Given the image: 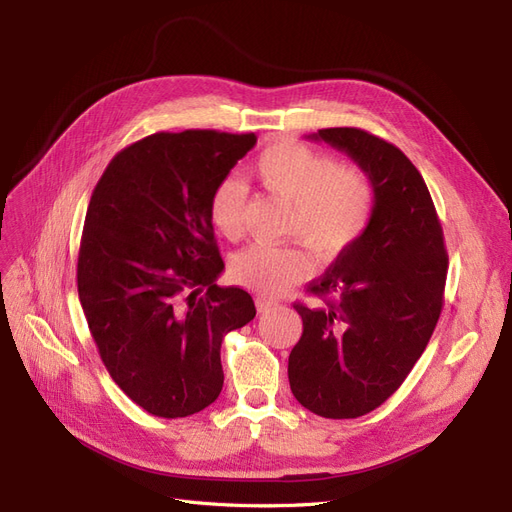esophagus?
<instances>
[{
	"label": "esophagus",
	"instance_id": "34e87169",
	"mask_svg": "<svg viewBox=\"0 0 512 512\" xmlns=\"http://www.w3.org/2000/svg\"><path fill=\"white\" fill-rule=\"evenodd\" d=\"M256 307H258V312H260V314H267V312H271V309H277V307H280V303L273 301V299L258 297V299H256Z\"/></svg>",
	"mask_w": 512,
	"mask_h": 512
}]
</instances>
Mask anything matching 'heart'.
I'll return each mask as SVG.
<instances>
[{
	"label": "heart",
	"mask_w": 512,
	"mask_h": 512,
	"mask_svg": "<svg viewBox=\"0 0 512 512\" xmlns=\"http://www.w3.org/2000/svg\"><path fill=\"white\" fill-rule=\"evenodd\" d=\"M262 188L290 205L286 235L318 260H335L363 237L374 213V185L363 168L333 164L312 147L284 141L267 147L254 164ZM247 188L239 177L222 179L209 215L226 239L243 235ZM312 271L299 245H252L232 260V277L260 294H280Z\"/></svg>",
	"instance_id": "obj_1"
}]
</instances>
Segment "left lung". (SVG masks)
<instances>
[{"label":"left lung","mask_w":512,"mask_h":512,"mask_svg":"<svg viewBox=\"0 0 512 512\" xmlns=\"http://www.w3.org/2000/svg\"><path fill=\"white\" fill-rule=\"evenodd\" d=\"M307 138L365 170L374 213L363 237L309 284L327 305L294 303L303 335L288 380L309 412L356 418L382 406L421 359L442 312L448 258L427 185L395 145L359 128Z\"/></svg>","instance_id":"1"}]
</instances>
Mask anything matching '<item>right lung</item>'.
Segmentation results:
<instances>
[{
	"label": "right lung",
	"mask_w": 512,
	"mask_h": 512,
	"mask_svg": "<svg viewBox=\"0 0 512 512\" xmlns=\"http://www.w3.org/2000/svg\"><path fill=\"white\" fill-rule=\"evenodd\" d=\"M256 134L158 132L111 160L89 200L79 299L108 374L153 416L218 399L226 333L254 320L243 288H220L224 260L209 200Z\"/></svg>",
	"instance_id": "1"
}]
</instances>
